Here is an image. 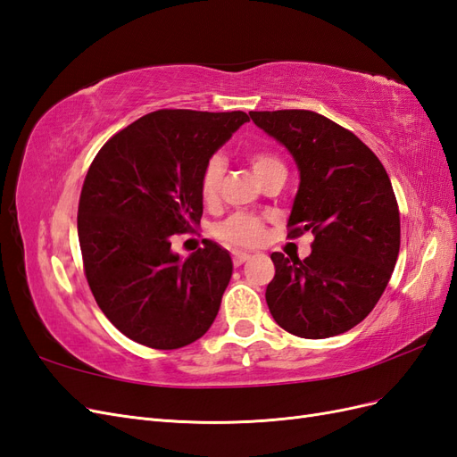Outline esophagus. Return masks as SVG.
I'll return each instance as SVG.
<instances>
[{
	"mask_svg": "<svg viewBox=\"0 0 457 457\" xmlns=\"http://www.w3.org/2000/svg\"><path fill=\"white\" fill-rule=\"evenodd\" d=\"M250 259V253H244V252H232V262L234 267H240L244 262Z\"/></svg>",
	"mask_w": 457,
	"mask_h": 457,
	"instance_id": "1",
	"label": "esophagus"
}]
</instances>
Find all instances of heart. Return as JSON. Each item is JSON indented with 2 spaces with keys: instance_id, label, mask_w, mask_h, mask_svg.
<instances>
[{
  "instance_id": "b5f03b06",
  "label": "heart",
  "mask_w": 457,
  "mask_h": 457,
  "mask_svg": "<svg viewBox=\"0 0 457 457\" xmlns=\"http://www.w3.org/2000/svg\"><path fill=\"white\" fill-rule=\"evenodd\" d=\"M250 163L257 179H262L274 170H286L282 160L270 154V152H253V154H250ZM225 170L227 162L223 156L215 154L205 162L200 175V195L204 202H213L219 196ZM213 234L217 240L230 247H255L265 240V225L255 215L232 213L225 220H220Z\"/></svg>"
}]
</instances>
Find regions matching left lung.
I'll use <instances>...</instances> for the list:
<instances>
[{"mask_svg": "<svg viewBox=\"0 0 457 457\" xmlns=\"http://www.w3.org/2000/svg\"><path fill=\"white\" fill-rule=\"evenodd\" d=\"M287 148L299 190L289 237L312 232L309 257L274 252L267 305L280 328L305 339L345 334L376 307L396 265L400 213L383 163L354 133L311 110L250 112Z\"/></svg>", "mask_w": 457, "mask_h": 457, "instance_id": "8db88e82", "label": "left lung"}]
</instances>
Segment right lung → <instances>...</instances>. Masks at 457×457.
Returning a JSON list of instances; mask_svg holds the SVG:
<instances>
[{
  "label": "right lung",
  "instance_id": "right-lung-1",
  "mask_svg": "<svg viewBox=\"0 0 457 457\" xmlns=\"http://www.w3.org/2000/svg\"><path fill=\"white\" fill-rule=\"evenodd\" d=\"M250 116L156 110L118 131L95 156L78 207V238L96 305L150 349L200 339L220 307L232 259L212 240L188 255L171 237L200 225L205 162Z\"/></svg>",
  "mask_w": 457,
  "mask_h": 457
}]
</instances>
